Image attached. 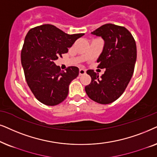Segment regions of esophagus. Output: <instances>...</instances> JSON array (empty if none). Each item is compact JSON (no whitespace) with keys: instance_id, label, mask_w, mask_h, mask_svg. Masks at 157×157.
I'll use <instances>...</instances> for the list:
<instances>
[{"instance_id":"esophagus-1","label":"esophagus","mask_w":157,"mask_h":157,"mask_svg":"<svg viewBox=\"0 0 157 157\" xmlns=\"http://www.w3.org/2000/svg\"><path fill=\"white\" fill-rule=\"evenodd\" d=\"M85 73H86V71H85L84 69H80V70H79V75H80V76L82 75H85Z\"/></svg>"}]
</instances>
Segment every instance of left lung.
<instances>
[{
    "label": "left lung",
    "mask_w": 157,
    "mask_h": 157,
    "mask_svg": "<svg viewBox=\"0 0 157 157\" xmlns=\"http://www.w3.org/2000/svg\"><path fill=\"white\" fill-rule=\"evenodd\" d=\"M91 33L105 41L97 62L98 67L105 71L99 77L94 70H87L91 82L85 90L91 100L109 104L124 93L132 77L136 61V41L128 29L112 24L103 25Z\"/></svg>",
    "instance_id": "left-lung-1"
}]
</instances>
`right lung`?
I'll return each mask as SVG.
<instances>
[{
  "instance_id": "obj_1",
  "label": "right lung",
  "mask_w": 157,
  "mask_h": 157,
  "mask_svg": "<svg viewBox=\"0 0 157 157\" xmlns=\"http://www.w3.org/2000/svg\"><path fill=\"white\" fill-rule=\"evenodd\" d=\"M83 35L67 34L51 24L34 27L27 33L21 60L27 84L41 103L53 106L65 100L69 85L78 76L79 69L69 67L64 72L54 61Z\"/></svg>"
}]
</instances>
